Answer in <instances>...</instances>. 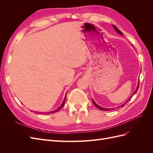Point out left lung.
Returning a JSON list of instances; mask_svg holds the SVG:
<instances>
[{
    "label": "left lung",
    "mask_w": 153,
    "mask_h": 153,
    "mask_svg": "<svg viewBox=\"0 0 153 153\" xmlns=\"http://www.w3.org/2000/svg\"><path fill=\"white\" fill-rule=\"evenodd\" d=\"M113 27H114V29H115V30H116V32H118V33H119V34H122V35H123V32H121V31H120V30L118 29V28H117V27L116 26H115L114 25H113ZM138 87H139V82H138V86H137V88L136 91H135V92H134V94H135V93H136L137 91H138ZM130 99H131V98L128 100V101H129V100H130ZM128 101H127V102H128ZM92 102H93V103L94 104V105L96 106L97 108H98L99 109H100V110H104V111H109V110H110V108H103V107H101V106H100L98 105H97V104L94 102V101L93 100H92ZM127 102H126V103H127ZM126 103H124L123 105H121L122 107H123V106H124L125 105H126Z\"/></svg>",
    "instance_id": "1"
}]
</instances>
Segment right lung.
I'll use <instances>...</instances> for the list:
<instances>
[{"label":"right lung","mask_w":153,"mask_h":153,"mask_svg":"<svg viewBox=\"0 0 153 153\" xmlns=\"http://www.w3.org/2000/svg\"><path fill=\"white\" fill-rule=\"evenodd\" d=\"M66 96H65V98H64V101H63V103L61 104V105L58 108H57L56 110H53V111H52V112H47V114H53V113H55V112H58V111H59L60 109H61V108H62L63 106H64V103H65V100H66ZM37 113H38V112H37ZM41 113L42 114V112H41Z\"/></svg>","instance_id":"right-lung-1"}]
</instances>
